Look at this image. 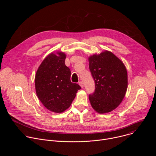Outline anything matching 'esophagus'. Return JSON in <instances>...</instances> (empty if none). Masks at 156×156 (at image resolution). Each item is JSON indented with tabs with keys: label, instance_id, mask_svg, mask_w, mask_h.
<instances>
[{
	"label": "esophagus",
	"instance_id": "esophagus-1",
	"mask_svg": "<svg viewBox=\"0 0 156 156\" xmlns=\"http://www.w3.org/2000/svg\"><path fill=\"white\" fill-rule=\"evenodd\" d=\"M79 84H80V86L81 87H84V84H83V81H80V82H79Z\"/></svg>",
	"mask_w": 156,
	"mask_h": 156
}]
</instances>
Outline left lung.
Wrapping results in <instances>:
<instances>
[{"label": "left lung", "instance_id": "1", "mask_svg": "<svg viewBox=\"0 0 156 156\" xmlns=\"http://www.w3.org/2000/svg\"><path fill=\"white\" fill-rule=\"evenodd\" d=\"M89 68L95 82V91L89 96L93 109L100 114L116 108L123 101L128 87L124 63L108 51L88 58Z\"/></svg>", "mask_w": 156, "mask_h": 156}]
</instances>
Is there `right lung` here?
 <instances>
[{"label":"right lung","instance_id":"right-lung-1","mask_svg":"<svg viewBox=\"0 0 156 156\" xmlns=\"http://www.w3.org/2000/svg\"><path fill=\"white\" fill-rule=\"evenodd\" d=\"M62 52L49 54L39 65L35 76L36 94L46 108L62 113L74 100L81 87L70 81L71 72L65 64Z\"/></svg>","mask_w":156,"mask_h":156}]
</instances>
